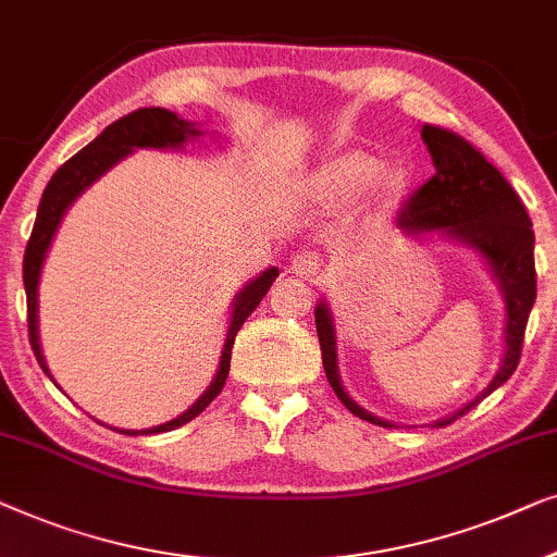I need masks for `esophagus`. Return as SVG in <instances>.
Masks as SVG:
<instances>
[{
  "label": "esophagus",
  "instance_id": "esophagus-1",
  "mask_svg": "<svg viewBox=\"0 0 557 557\" xmlns=\"http://www.w3.org/2000/svg\"><path fill=\"white\" fill-rule=\"evenodd\" d=\"M293 270H295V275L315 280L325 272V262H323V257L315 252V249H300V252L293 257Z\"/></svg>",
  "mask_w": 557,
  "mask_h": 557
}]
</instances>
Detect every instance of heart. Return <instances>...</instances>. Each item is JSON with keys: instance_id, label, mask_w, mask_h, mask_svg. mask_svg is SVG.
Instances as JSON below:
<instances>
[{"instance_id": "obj_1", "label": "heart", "mask_w": 557, "mask_h": 557, "mask_svg": "<svg viewBox=\"0 0 557 557\" xmlns=\"http://www.w3.org/2000/svg\"><path fill=\"white\" fill-rule=\"evenodd\" d=\"M381 171V161L373 159L363 151H354V153H343L338 159L327 161L318 174V194L333 203H343L358 197L360 191H366L368 186L373 184V178L379 176ZM404 176L401 174H391L388 186L391 189H401Z\"/></svg>"}]
</instances>
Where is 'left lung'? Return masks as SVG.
<instances>
[{
    "label": "left lung",
    "mask_w": 557,
    "mask_h": 557,
    "mask_svg": "<svg viewBox=\"0 0 557 557\" xmlns=\"http://www.w3.org/2000/svg\"><path fill=\"white\" fill-rule=\"evenodd\" d=\"M421 138L432 153L434 176L411 191V197L398 209L396 224L406 234L442 230L484 255L492 272L499 280L507 305V327H505V358L503 366L487 388L474 401L459 409L449 419H438L434 426H446L469 409H474L484 396L503 386L520 363L524 327L535 302L537 275H535V234L528 209L517 197L510 182L469 144L459 133L442 125L424 123ZM315 327L320 350H323V368L335 396L343 406L358 419L371 421L379 426H394L360 409L341 386L338 363H335V331L333 318L325 302L315 308Z\"/></svg>",
    "instance_id": "1"
}]
</instances>
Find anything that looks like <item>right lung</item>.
<instances>
[{"mask_svg":"<svg viewBox=\"0 0 557 557\" xmlns=\"http://www.w3.org/2000/svg\"><path fill=\"white\" fill-rule=\"evenodd\" d=\"M194 136H201V131L194 123L178 119L176 113L163 111V108H138V111L123 115V119L108 125V128L92 140V144L85 146L83 151H77L73 159L62 163V166L52 174L50 184H47V189L42 194L40 209H37L33 234H29V242L25 249V262H22V280H25V293H27L29 346H33L37 363H40V368L47 375H50V371H47L45 366V358L40 350V335H37V282H40L45 252L47 247H50L52 234L58 230L65 209L73 203L77 194L88 189L100 174H106L115 161H121L125 153L133 151V148H176L182 146L186 138H194ZM277 275L280 270L270 268L255 282H249V285L237 295V300H234V310H232V320H230V333H226V341H224L222 360H219V371L214 375V381H211V386L203 391L199 401L194 404L189 411H184L182 417H176L174 421H166V424L146 429V432L121 429V434L138 436V434L171 432V429H178L184 426L186 421L197 419L199 413L214 401L219 391L224 388L226 375H230L234 338H237L239 327L245 325V320L249 315H252V310L260 305L262 297L268 295V289Z\"/></svg>","mask_w":557,"mask_h":557,"instance_id":"1","label":"right lung"}]
</instances>
